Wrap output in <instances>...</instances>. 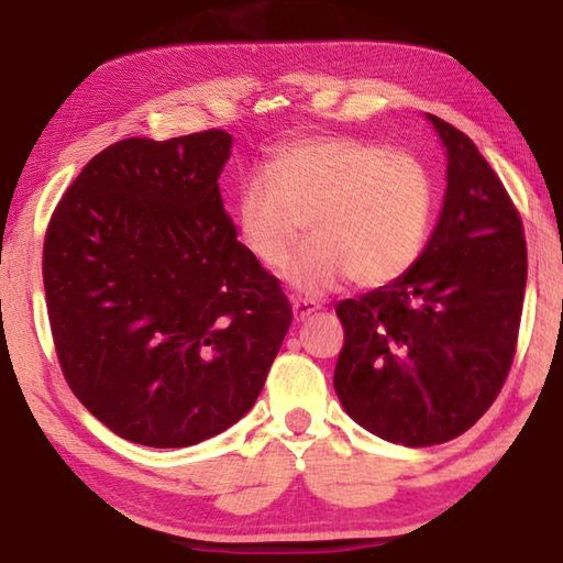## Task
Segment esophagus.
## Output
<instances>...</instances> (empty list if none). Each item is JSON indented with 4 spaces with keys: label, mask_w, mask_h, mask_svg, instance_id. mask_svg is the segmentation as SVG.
I'll use <instances>...</instances> for the list:
<instances>
[{
    "label": "esophagus",
    "mask_w": 563,
    "mask_h": 563,
    "mask_svg": "<svg viewBox=\"0 0 563 563\" xmlns=\"http://www.w3.org/2000/svg\"><path fill=\"white\" fill-rule=\"evenodd\" d=\"M320 308V305L316 302V300H308V298H292V316H295V320H305V318H310L312 312H316Z\"/></svg>",
    "instance_id": "esophagus-1"
}]
</instances>
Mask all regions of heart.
Listing matches in <instances>:
<instances>
[{
  "label": "heart",
  "mask_w": 563,
  "mask_h": 563,
  "mask_svg": "<svg viewBox=\"0 0 563 563\" xmlns=\"http://www.w3.org/2000/svg\"><path fill=\"white\" fill-rule=\"evenodd\" d=\"M432 216L434 178L422 158L345 133L273 148L235 201L245 251L268 271L290 261L310 223L312 243L285 271L310 295L350 278L365 288L399 280L422 255Z\"/></svg>",
  "instance_id": "heart-1"
}]
</instances>
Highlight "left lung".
Instances as JSON below:
<instances>
[{
  "mask_svg": "<svg viewBox=\"0 0 563 563\" xmlns=\"http://www.w3.org/2000/svg\"><path fill=\"white\" fill-rule=\"evenodd\" d=\"M446 194L424 253L393 285L342 300L335 393L387 442H450L492 407L517 355L527 241L517 206L474 141L432 117Z\"/></svg>",
  "mask_w": 563,
  "mask_h": 563,
  "instance_id": "obj_1",
  "label": "left lung"
}]
</instances>
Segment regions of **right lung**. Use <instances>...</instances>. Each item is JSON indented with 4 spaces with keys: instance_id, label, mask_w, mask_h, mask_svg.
I'll return each instance as SVG.
<instances>
[{
    "instance_id": "right-lung-1",
    "label": "right lung",
    "mask_w": 563,
    "mask_h": 563,
    "mask_svg": "<svg viewBox=\"0 0 563 563\" xmlns=\"http://www.w3.org/2000/svg\"><path fill=\"white\" fill-rule=\"evenodd\" d=\"M223 129L123 139L56 203L42 275L64 379L129 442L190 446L258 399L292 308L238 241Z\"/></svg>"
}]
</instances>
